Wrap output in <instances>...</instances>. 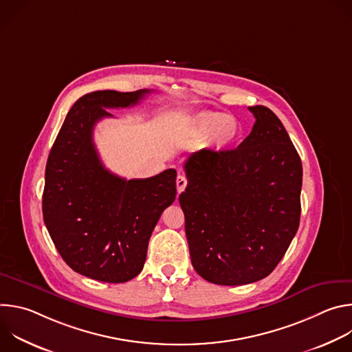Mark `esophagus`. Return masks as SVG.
<instances>
[{"mask_svg":"<svg viewBox=\"0 0 352 352\" xmlns=\"http://www.w3.org/2000/svg\"><path fill=\"white\" fill-rule=\"evenodd\" d=\"M186 184H188V179H186L184 175H178V177H177V189H178V193H181V192L186 188Z\"/></svg>","mask_w":352,"mask_h":352,"instance_id":"1","label":"esophagus"}]
</instances>
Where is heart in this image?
<instances>
[{
	"label": "heart",
	"mask_w": 352,
	"mask_h": 352,
	"mask_svg": "<svg viewBox=\"0 0 352 352\" xmlns=\"http://www.w3.org/2000/svg\"><path fill=\"white\" fill-rule=\"evenodd\" d=\"M231 118L220 113H205L196 116L190 122V133L195 138H209L216 147L223 148L234 142L238 135V126L235 122L230 125Z\"/></svg>",
	"instance_id": "heart-1"
}]
</instances>
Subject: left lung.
Listing matches in <instances>:
<instances>
[{"instance_id": "1", "label": "left lung", "mask_w": 352, "mask_h": 352, "mask_svg": "<svg viewBox=\"0 0 352 352\" xmlns=\"http://www.w3.org/2000/svg\"><path fill=\"white\" fill-rule=\"evenodd\" d=\"M249 111L256 121L236 148L199 150L184 164L188 185L179 205L192 266L220 285L267 277L299 227V155L270 109Z\"/></svg>"}]
</instances>
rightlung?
Here are the masks:
<instances>
[{
    "label": "right lung",
    "instance_id": "obj_1",
    "mask_svg": "<svg viewBox=\"0 0 352 352\" xmlns=\"http://www.w3.org/2000/svg\"><path fill=\"white\" fill-rule=\"evenodd\" d=\"M147 93L98 90L82 96L48 155L44 224L65 263L97 281L125 283L142 272L150 235L175 200L174 168L128 181L103 166L93 142L94 125L113 117L106 109L136 106Z\"/></svg>",
    "mask_w": 352,
    "mask_h": 352
}]
</instances>
